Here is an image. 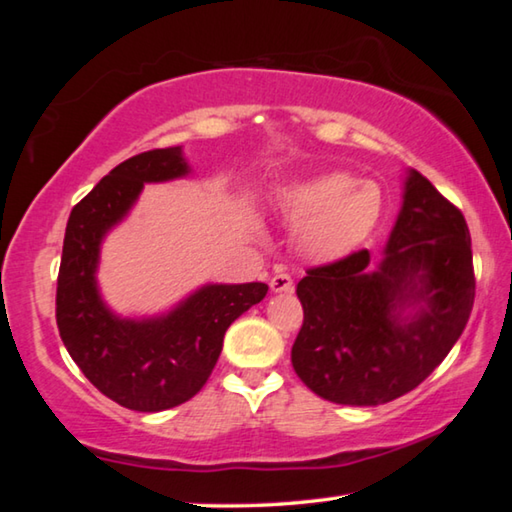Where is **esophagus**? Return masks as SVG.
<instances>
[{
    "instance_id": "34e87169",
    "label": "esophagus",
    "mask_w": 512,
    "mask_h": 512,
    "mask_svg": "<svg viewBox=\"0 0 512 512\" xmlns=\"http://www.w3.org/2000/svg\"><path fill=\"white\" fill-rule=\"evenodd\" d=\"M271 291L273 293H289L293 291V280L289 273H277L271 277Z\"/></svg>"
}]
</instances>
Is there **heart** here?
<instances>
[{"label": "heart", "instance_id": "b5f03b06", "mask_svg": "<svg viewBox=\"0 0 512 512\" xmlns=\"http://www.w3.org/2000/svg\"><path fill=\"white\" fill-rule=\"evenodd\" d=\"M277 212L298 225L296 246L316 264L341 262L379 223L381 192L375 183L345 171H323L277 189Z\"/></svg>", "mask_w": 512, "mask_h": 512}]
</instances>
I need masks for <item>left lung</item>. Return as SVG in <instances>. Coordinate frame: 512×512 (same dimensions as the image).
<instances>
[{"label": "left lung", "instance_id": "1", "mask_svg": "<svg viewBox=\"0 0 512 512\" xmlns=\"http://www.w3.org/2000/svg\"><path fill=\"white\" fill-rule=\"evenodd\" d=\"M305 320L296 375L334 404L397 400L440 366L474 302L470 230L461 210L415 169L381 257L359 250L298 282Z\"/></svg>", "mask_w": 512, "mask_h": 512}]
</instances>
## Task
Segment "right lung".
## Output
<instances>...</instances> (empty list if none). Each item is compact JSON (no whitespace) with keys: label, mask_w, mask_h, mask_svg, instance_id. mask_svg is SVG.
Returning a JSON list of instances; mask_svg holds the SVG:
<instances>
[{"label":"right lung","mask_w":512,"mask_h":512,"mask_svg":"<svg viewBox=\"0 0 512 512\" xmlns=\"http://www.w3.org/2000/svg\"><path fill=\"white\" fill-rule=\"evenodd\" d=\"M183 146L133 155L117 164L69 214L56 289V323L69 357L99 391L131 411L158 413L201 391L223 336L257 302L264 282L203 284L155 316H119L103 300L101 244L126 219L144 185L185 178Z\"/></svg>","instance_id":"obj_1"}]
</instances>
